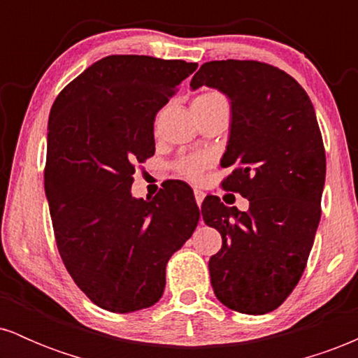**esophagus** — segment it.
Wrapping results in <instances>:
<instances>
[{
  "instance_id": "1",
  "label": "esophagus",
  "mask_w": 358,
  "mask_h": 358,
  "mask_svg": "<svg viewBox=\"0 0 358 358\" xmlns=\"http://www.w3.org/2000/svg\"><path fill=\"white\" fill-rule=\"evenodd\" d=\"M193 195H195L196 203H199V207H200V205H202V202H203V199H205V193L202 190H199V188H195V190H193Z\"/></svg>"
}]
</instances>
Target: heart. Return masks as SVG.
<instances>
[{
    "label": "heart",
    "instance_id": "obj_1",
    "mask_svg": "<svg viewBox=\"0 0 358 358\" xmlns=\"http://www.w3.org/2000/svg\"><path fill=\"white\" fill-rule=\"evenodd\" d=\"M219 101H225L219 92H203L195 97V101H193L192 106L212 104V102H219ZM205 165H207V158H202V156H185V158L178 159V162L175 163V170L178 171L180 175L187 176V178L196 180L200 175H202Z\"/></svg>",
    "mask_w": 358,
    "mask_h": 358
}]
</instances>
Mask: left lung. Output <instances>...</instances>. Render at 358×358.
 I'll list each match as a JSON object with an SVG mask.
<instances>
[{"label":"left lung","instance_id":"1","mask_svg":"<svg viewBox=\"0 0 358 358\" xmlns=\"http://www.w3.org/2000/svg\"><path fill=\"white\" fill-rule=\"evenodd\" d=\"M220 90L232 121L222 182L249 200V210L203 200L205 224L222 236L208 261L215 296L234 311L276 310L298 285L322 217L327 159L315 108L285 71L256 60L207 62L190 87Z\"/></svg>","mask_w":358,"mask_h":358}]
</instances>
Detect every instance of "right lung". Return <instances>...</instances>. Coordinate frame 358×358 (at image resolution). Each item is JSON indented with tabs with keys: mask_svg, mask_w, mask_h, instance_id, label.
I'll return each instance as SVG.
<instances>
[{
	"mask_svg": "<svg viewBox=\"0 0 358 358\" xmlns=\"http://www.w3.org/2000/svg\"><path fill=\"white\" fill-rule=\"evenodd\" d=\"M199 67L185 60L109 55L57 96L48 117L45 193L57 248L76 285L113 313L153 306L168 259L200 219L195 199L131 195L134 165L155 155L156 113Z\"/></svg>",
	"mask_w": 358,
	"mask_h": 358,
	"instance_id": "obj_1",
	"label": "right lung"
}]
</instances>
